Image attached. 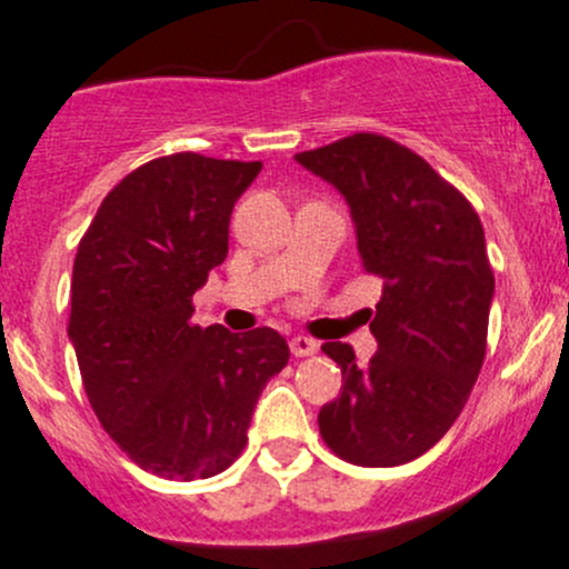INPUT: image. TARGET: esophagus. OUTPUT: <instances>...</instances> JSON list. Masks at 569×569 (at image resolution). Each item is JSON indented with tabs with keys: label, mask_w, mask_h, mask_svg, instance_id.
I'll use <instances>...</instances> for the list:
<instances>
[{
	"label": "esophagus",
	"mask_w": 569,
	"mask_h": 569,
	"mask_svg": "<svg viewBox=\"0 0 569 569\" xmlns=\"http://www.w3.org/2000/svg\"><path fill=\"white\" fill-rule=\"evenodd\" d=\"M289 347H291V355H295V358H308V355L317 352L319 343L308 336H295L289 341Z\"/></svg>",
	"instance_id": "34e87169"
}]
</instances>
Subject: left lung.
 <instances>
[{
	"mask_svg": "<svg viewBox=\"0 0 569 569\" xmlns=\"http://www.w3.org/2000/svg\"><path fill=\"white\" fill-rule=\"evenodd\" d=\"M297 162L347 198L366 274L382 280L375 358L321 347L343 386L319 432L352 465H405L449 432L485 363L496 291L485 228L460 189L391 137L360 131Z\"/></svg>",
	"mask_w": 569,
	"mask_h": 569,
	"instance_id": "obj_1",
	"label": "left lung"
}]
</instances>
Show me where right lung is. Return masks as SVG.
Masks as SVG:
<instances>
[{"label": "right lung", "mask_w": 569, "mask_h": 569, "mask_svg": "<svg viewBox=\"0 0 569 569\" xmlns=\"http://www.w3.org/2000/svg\"><path fill=\"white\" fill-rule=\"evenodd\" d=\"M261 162L173 153L101 200L73 261L68 338L109 438L142 470L192 481L248 443L263 386L289 363L272 327L192 325V295L228 256L233 203Z\"/></svg>", "instance_id": "right-lung-1"}]
</instances>
